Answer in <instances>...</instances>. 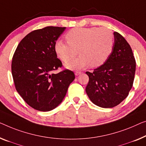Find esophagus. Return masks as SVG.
<instances>
[{"instance_id": "obj_1", "label": "esophagus", "mask_w": 146, "mask_h": 146, "mask_svg": "<svg viewBox=\"0 0 146 146\" xmlns=\"http://www.w3.org/2000/svg\"><path fill=\"white\" fill-rule=\"evenodd\" d=\"M80 74H81V72H80V71H75V75L76 76L79 75H80Z\"/></svg>"}]
</instances>
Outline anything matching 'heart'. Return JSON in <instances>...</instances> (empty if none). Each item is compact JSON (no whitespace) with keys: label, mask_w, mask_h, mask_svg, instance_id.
Here are the masks:
<instances>
[{"label":"heart","mask_w":146,"mask_h":146,"mask_svg":"<svg viewBox=\"0 0 146 146\" xmlns=\"http://www.w3.org/2000/svg\"><path fill=\"white\" fill-rule=\"evenodd\" d=\"M67 42L58 40L55 50L66 67L80 69L88 66L97 67L105 63L111 54L114 46V35L105 27H75L67 33Z\"/></svg>","instance_id":"heart-1"}]
</instances>
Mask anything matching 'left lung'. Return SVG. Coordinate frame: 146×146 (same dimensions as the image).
Here are the masks:
<instances>
[{
  "label": "left lung",
  "instance_id": "1",
  "mask_svg": "<svg viewBox=\"0 0 146 146\" xmlns=\"http://www.w3.org/2000/svg\"><path fill=\"white\" fill-rule=\"evenodd\" d=\"M113 34V48L107 61L93 72H86L89 77L86 94L92 103L103 108H113L128 96L136 71L131 47L121 34Z\"/></svg>",
  "mask_w": 146,
  "mask_h": 146
}]
</instances>
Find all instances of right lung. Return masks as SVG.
Returning <instances> with one entry per match:
<instances>
[{
	"label": "right lung",
	"instance_id": "right-lung-1",
	"mask_svg": "<svg viewBox=\"0 0 146 146\" xmlns=\"http://www.w3.org/2000/svg\"><path fill=\"white\" fill-rule=\"evenodd\" d=\"M66 29L48 26L29 33L13 56L12 74L17 92L36 110L48 111L59 106L75 79L69 69L52 73L62 67L55 44Z\"/></svg>",
	"mask_w": 146,
	"mask_h": 146
}]
</instances>
